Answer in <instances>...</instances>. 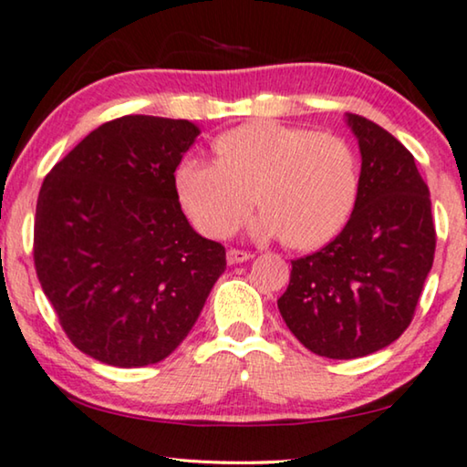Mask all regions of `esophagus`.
Segmentation results:
<instances>
[{
    "label": "esophagus",
    "instance_id": "1",
    "mask_svg": "<svg viewBox=\"0 0 467 467\" xmlns=\"http://www.w3.org/2000/svg\"><path fill=\"white\" fill-rule=\"evenodd\" d=\"M248 259H253V253H246V250H240V248L227 250V263H229V265H235V263H244Z\"/></svg>",
    "mask_w": 467,
    "mask_h": 467
}]
</instances>
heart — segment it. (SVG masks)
<instances>
[{
	"label": "heart",
	"instance_id": "b5f03b06",
	"mask_svg": "<svg viewBox=\"0 0 467 467\" xmlns=\"http://www.w3.org/2000/svg\"><path fill=\"white\" fill-rule=\"evenodd\" d=\"M214 161L185 158L174 187L198 232L225 238L263 204L250 229L284 235L295 248L327 244L346 225L358 195V161L346 139L274 119L219 134Z\"/></svg>",
	"mask_w": 467,
	"mask_h": 467
}]
</instances>
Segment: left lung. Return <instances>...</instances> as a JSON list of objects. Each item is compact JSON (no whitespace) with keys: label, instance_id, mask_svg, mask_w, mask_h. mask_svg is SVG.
<instances>
[{"label":"left lung","instance_id":"left-lung-1","mask_svg":"<svg viewBox=\"0 0 467 467\" xmlns=\"http://www.w3.org/2000/svg\"><path fill=\"white\" fill-rule=\"evenodd\" d=\"M362 153L354 213L333 242L293 261L278 309L317 356L351 360L396 341L415 316L436 250L430 189L407 147L348 113Z\"/></svg>","mask_w":467,"mask_h":467}]
</instances>
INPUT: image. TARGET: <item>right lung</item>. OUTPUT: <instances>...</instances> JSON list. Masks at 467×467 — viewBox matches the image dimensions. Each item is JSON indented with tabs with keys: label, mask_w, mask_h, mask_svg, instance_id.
<instances>
[{
	"label": "right lung",
	"mask_w": 467,
	"mask_h": 467,
	"mask_svg": "<svg viewBox=\"0 0 467 467\" xmlns=\"http://www.w3.org/2000/svg\"><path fill=\"white\" fill-rule=\"evenodd\" d=\"M187 119L105 121L44 179L33 261L65 335L94 360L139 368L181 346L225 272V248L181 211Z\"/></svg>",
	"instance_id": "add662e5"
}]
</instances>
